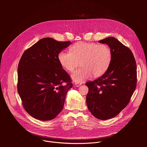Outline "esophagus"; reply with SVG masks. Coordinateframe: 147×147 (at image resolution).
Instances as JSON below:
<instances>
[{"label":"esophagus","mask_w":147,"mask_h":147,"mask_svg":"<svg viewBox=\"0 0 147 147\" xmlns=\"http://www.w3.org/2000/svg\"><path fill=\"white\" fill-rule=\"evenodd\" d=\"M81 85V83H77V82H76V83L74 84V86H75L76 87H80Z\"/></svg>","instance_id":"34e87169"}]
</instances>
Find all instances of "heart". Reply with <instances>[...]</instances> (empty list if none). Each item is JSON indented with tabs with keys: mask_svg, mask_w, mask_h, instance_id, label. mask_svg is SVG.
I'll list each match as a JSON object with an SVG mask.
<instances>
[{
	"mask_svg": "<svg viewBox=\"0 0 147 147\" xmlns=\"http://www.w3.org/2000/svg\"><path fill=\"white\" fill-rule=\"evenodd\" d=\"M71 51L60 52L58 59L61 66L70 72L74 71L81 62L82 67L71 75L75 82L81 83L92 75L100 77L109 66L112 53L107 45L80 42L71 47Z\"/></svg>",
	"mask_w": 147,
	"mask_h": 147,
	"instance_id": "1",
	"label": "heart"
}]
</instances>
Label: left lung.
I'll use <instances>...</instances> for the list:
<instances>
[{"label":"left lung","mask_w":147,"mask_h":147,"mask_svg":"<svg viewBox=\"0 0 147 147\" xmlns=\"http://www.w3.org/2000/svg\"><path fill=\"white\" fill-rule=\"evenodd\" d=\"M107 44L112 58L100 77L86 83L88 109L96 118L106 120L117 116L130 102L137 86V65L131 50L114 37L99 41Z\"/></svg>","instance_id":"8db88e82"}]
</instances>
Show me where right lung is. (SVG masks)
I'll return each mask as SVG.
<instances>
[{
  "label": "right lung",
  "instance_id": "right-lung-1",
  "mask_svg": "<svg viewBox=\"0 0 147 147\" xmlns=\"http://www.w3.org/2000/svg\"><path fill=\"white\" fill-rule=\"evenodd\" d=\"M71 43L44 38L27 49L20 60L17 91L24 109L34 118L50 120L63 108L73 84L58 55Z\"/></svg>",
  "mask_w": 147,
  "mask_h": 147
}]
</instances>
